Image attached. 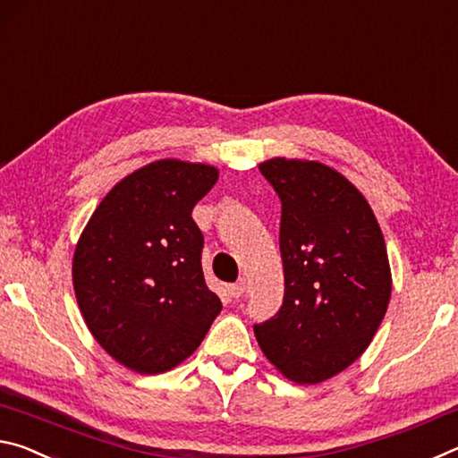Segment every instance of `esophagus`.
I'll return each instance as SVG.
<instances>
[{"instance_id": "34e87169", "label": "esophagus", "mask_w": 458, "mask_h": 458, "mask_svg": "<svg viewBox=\"0 0 458 458\" xmlns=\"http://www.w3.org/2000/svg\"><path fill=\"white\" fill-rule=\"evenodd\" d=\"M243 292H245V282H243V280L237 282V284H231V286H227V294H229L231 300H233V302H239V298L243 296Z\"/></svg>"}]
</instances>
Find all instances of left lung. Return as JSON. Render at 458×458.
<instances>
[{
	"mask_svg": "<svg viewBox=\"0 0 458 458\" xmlns=\"http://www.w3.org/2000/svg\"><path fill=\"white\" fill-rule=\"evenodd\" d=\"M259 172L282 202L284 302L253 333L284 376L318 384L357 361L386 317V242L363 194L333 168L274 158Z\"/></svg>",
	"mask_w": 458,
	"mask_h": 458,
	"instance_id": "1",
	"label": "left lung"
}]
</instances>
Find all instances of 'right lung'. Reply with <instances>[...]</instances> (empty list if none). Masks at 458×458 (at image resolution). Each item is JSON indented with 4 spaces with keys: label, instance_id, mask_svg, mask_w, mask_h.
<instances>
[{
    "label": "right lung",
    "instance_id": "1",
    "mask_svg": "<svg viewBox=\"0 0 458 458\" xmlns=\"http://www.w3.org/2000/svg\"><path fill=\"white\" fill-rule=\"evenodd\" d=\"M219 172L160 160L125 176L79 239L72 284L89 331L138 373H162L192 355L221 312L202 276L192 208Z\"/></svg>",
    "mask_w": 458,
    "mask_h": 458
}]
</instances>
